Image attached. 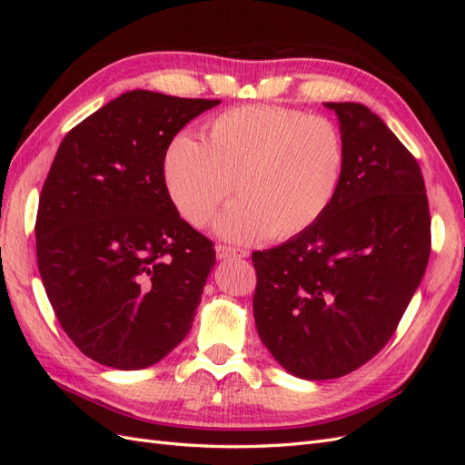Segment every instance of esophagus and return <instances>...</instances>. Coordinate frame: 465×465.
Wrapping results in <instances>:
<instances>
[{
	"mask_svg": "<svg viewBox=\"0 0 465 465\" xmlns=\"http://www.w3.org/2000/svg\"><path fill=\"white\" fill-rule=\"evenodd\" d=\"M215 252H217V260H221V262H224V260H234V258H246L248 254L244 250H236V248H231V246H217L215 248Z\"/></svg>",
	"mask_w": 465,
	"mask_h": 465,
	"instance_id": "esophagus-1",
	"label": "esophagus"
}]
</instances>
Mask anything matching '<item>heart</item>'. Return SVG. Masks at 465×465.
<instances>
[{"label": "heart", "mask_w": 465, "mask_h": 465, "mask_svg": "<svg viewBox=\"0 0 465 465\" xmlns=\"http://www.w3.org/2000/svg\"><path fill=\"white\" fill-rule=\"evenodd\" d=\"M343 166V139L331 120L248 104L211 120L202 142L178 135L164 153L163 178L193 227L213 219L236 188L241 200L223 211L215 231L224 241L250 244L311 229L330 209Z\"/></svg>", "instance_id": "heart-1"}]
</instances>
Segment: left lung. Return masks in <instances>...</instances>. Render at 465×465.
Here are the masks:
<instances>
[{"label": "left lung", "mask_w": 465, "mask_h": 465, "mask_svg": "<svg viewBox=\"0 0 465 465\" xmlns=\"http://www.w3.org/2000/svg\"><path fill=\"white\" fill-rule=\"evenodd\" d=\"M345 147L341 184L311 229L254 252V320L289 374L330 380L371 361L425 275L430 215L413 154L364 104L323 103Z\"/></svg>", "instance_id": "8db88e82"}]
</instances>
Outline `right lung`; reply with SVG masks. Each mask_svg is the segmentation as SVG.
Masks as SVG:
<instances>
[{"instance_id":"right-lung-1","label":"right lung","mask_w":465,"mask_h":465,"mask_svg":"<svg viewBox=\"0 0 465 465\" xmlns=\"http://www.w3.org/2000/svg\"><path fill=\"white\" fill-rule=\"evenodd\" d=\"M219 103L124 93L55 153L38 202V272L69 340L104 367L147 369L192 330L215 250L180 219L163 161Z\"/></svg>"}]
</instances>
